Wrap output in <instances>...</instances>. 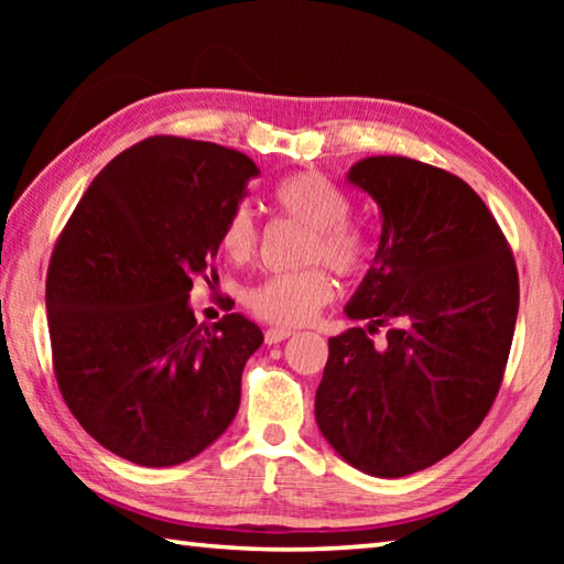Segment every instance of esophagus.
Returning a JSON list of instances; mask_svg holds the SVG:
<instances>
[{"instance_id":"34e87169","label":"esophagus","mask_w":564,"mask_h":564,"mask_svg":"<svg viewBox=\"0 0 564 564\" xmlns=\"http://www.w3.org/2000/svg\"><path fill=\"white\" fill-rule=\"evenodd\" d=\"M291 336H293L291 328H269L263 333V338H265V343H269V346H275V343H281V340L291 338Z\"/></svg>"}]
</instances>
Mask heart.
<instances>
[{
  "mask_svg": "<svg viewBox=\"0 0 564 564\" xmlns=\"http://www.w3.org/2000/svg\"><path fill=\"white\" fill-rule=\"evenodd\" d=\"M273 204L281 214L308 228L301 261L313 263L301 271L273 273L246 291L253 316L273 326H303L333 299V281L323 261L340 275H356L368 263V238L348 221L350 196L321 171H299L273 188ZM221 251L236 263L251 261L259 251V224L246 204L226 216L218 236Z\"/></svg>",
  "mask_w": 564,
  "mask_h": 564,
  "instance_id": "b5f03b06",
  "label": "heart"
}]
</instances>
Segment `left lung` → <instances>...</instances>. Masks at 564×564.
<instances>
[{
    "label": "left lung",
    "instance_id": "left-lung-1",
    "mask_svg": "<svg viewBox=\"0 0 564 564\" xmlns=\"http://www.w3.org/2000/svg\"><path fill=\"white\" fill-rule=\"evenodd\" d=\"M348 181L376 198L380 243L328 340L316 423L343 460L405 477L443 460L482 423L508 366L520 283L508 238L460 176L370 156ZM380 325L387 343L369 338Z\"/></svg>",
    "mask_w": 564,
    "mask_h": 564
}]
</instances>
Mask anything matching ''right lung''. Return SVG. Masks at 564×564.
<instances>
[{
	"label": "right lung",
	"mask_w": 564,
	"mask_h": 564,
	"mask_svg": "<svg viewBox=\"0 0 564 564\" xmlns=\"http://www.w3.org/2000/svg\"><path fill=\"white\" fill-rule=\"evenodd\" d=\"M259 166L241 151L149 137L99 171L56 238L46 273L54 376L94 441L144 467L186 463L236 417L261 328L188 308L218 281L226 216Z\"/></svg>",
	"instance_id": "1"
}]
</instances>
